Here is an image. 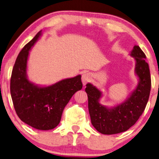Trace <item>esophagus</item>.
<instances>
[{"label":"esophagus","instance_id":"obj_1","mask_svg":"<svg viewBox=\"0 0 159 159\" xmlns=\"http://www.w3.org/2000/svg\"><path fill=\"white\" fill-rule=\"evenodd\" d=\"M91 79H92V77H91V75L89 72H85L82 75V81L84 84H87L89 82H90Z\"/></svg>","mask_w":159,"mask_h":159}]
</instances>
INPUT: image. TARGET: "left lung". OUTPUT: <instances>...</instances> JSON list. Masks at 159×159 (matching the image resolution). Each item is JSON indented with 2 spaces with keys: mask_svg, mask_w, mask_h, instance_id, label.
I'll return each mask as SVG.
<instances>
[{
  "mask_svg": "<svg viewBox=\"0 0 159 159\" xmlns=\"http://www.w3.org/2000/svg\"><path fill=\"white\" fill-rule=\"evenodd\" d=\"M130 55L136 61L135 72L139 82L125 102L113 108H108L98 103L101 92L92 84L85 89L88 96V108L92 125L103 134L120 133L136 123L144 112L149 100L152 80L146 55L139 46L135 45Z\"/></svg>",
  "mask_w": 159,
  "mask_h": 159,
  "instance_id": "obj_1",
  "label": "left lung"
}]
</instances>
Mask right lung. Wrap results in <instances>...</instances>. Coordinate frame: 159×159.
Masks as SVG:
<instances>
[{"label":"right lung","instance_id":"1","mask_svg":"<svg viewBox=\"0 0 159 159\" xmlns=\"http://www.w3.org/2000/svg\"><path fill=\"white\" fill-rule=\"evenodd\" d=\"M41 32L26 44L15 61L10 78V93L21 120L34 128L48 130L59 124L65 107L74 93L82 89V83L81 75L46 87H39L29 81L26 75L29 51Z\"/></svg>","mask_w":159,"mask_h":159}]
</instances>
